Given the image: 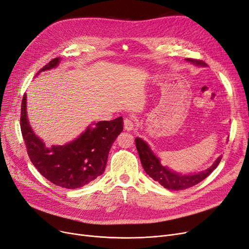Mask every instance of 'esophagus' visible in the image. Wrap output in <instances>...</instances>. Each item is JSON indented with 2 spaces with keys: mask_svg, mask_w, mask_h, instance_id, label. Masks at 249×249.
I'll list each match as a JSON object with an SVG mask.
<instances>
[{
  "mask_svg": "<svg viewBox=\"0 0 249 249\" xmlns=\"http://www.w3.org/2000/svg\"><path fill=\"white\" fill-rule=\"evenodd\" d=\"M124 129L126 131H131L134 129V122L130 118L124 119Z\"/></svg>",
  "mask_w": 249,
  "mask_h": 249,
  "instance_id": "1",
  "label": "esophagus"
}]
</instances>
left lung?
I'll return each mask as SVG.
<instances>
[{"label":"left lung","instance_id":"obj_1","mask_svg":"<svg viewBox=\"0 0 249 249\" xmlns=\"http://www.w3.org/2000/svg\"><path fill=\"white\" fill-rule=\"evenodd\" d=\"M187 62L196 65L197 67H207L208 64L202 61L194 60V59H185ZM135 144L138 151L142 165L146 172V174L153 178L155 181L159 182L161 186H164L170 190H182L192 187L198 184L203 179L207 178L211 173L218 167L220 164L222 156L217 158L214 163L208 168L207 170L197 172V173H178L167 166H163L160 164V160L155 151L151 149L148 143L142 138L136 137Z\"/></svg>","mask_w":249,"mask_h":249}]
</instances>
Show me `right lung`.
Returning <instances> with one entry per match:
<instances>
[{
  "instance_id": "right-lung-1",
  "label": "right lung",
  "mask_w": 249,
  "mask_h": 249,
  "mask_svg": "<svg viewBox=\"0 0 249 249\" xmlns=\"http://www.w3.org/2000/svg\"><path fill=\"white\" fill-rule=\"evenodd\" d=\"M61 58L52 60L40 72L59 66ZM27 96L21 106V131L31 163L40 174L57 186L76 189L89 184L105 172L112 144L123 131V118L89 124L84 132L63 145L46 146L32 129L26 112Z\"/></svg>"
}]
</instances>
